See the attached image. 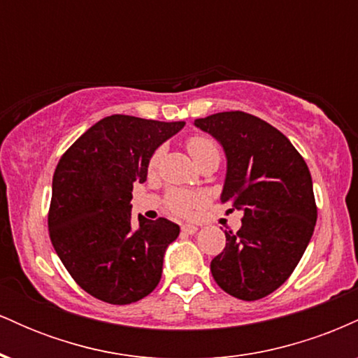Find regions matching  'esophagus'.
<instances>
[{
  "mask_svg": "<svg viewBox=\"0 0 358 358\" xmlns=\"http://www.w3.org/2000/svg\"><path fill=\"white\" fill-rule=\"evenodd\" d=\"M196 231H199V227H196V225H193V224L182 225V232L187 234V236H192V234H195Z\"/></svg>",
  "mask_w": 358,
  "mask_h": 358,
  "instance_id": "obj_1",
  "label": "esophagus"
}]
</instances>
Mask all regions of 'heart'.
Wrapping results in <instances>:
<instances>
[{"mask_svg": "<svg viewBox=\"0 0 358 358\" xmlns=\"http://www.w3.org/2000/svg\"><path fill=\"white\" fill-rule=\"evenodd\" d=\"M187 150L196 165L208 158H220V148L217 145V141H213L208 136H203V134H195V136L188 138ZM159 158H162V151H155L150 159V165H148V170L155 171L159 165ZM200 203H202V196L195 195L192 192L170 190L166 195V207L173 213H178V215H188Z\"/></svg>", "mask_w": 358, "mask_h": 358, "instance_id": "b5f03b06", "label": "heart"}]
</instances>
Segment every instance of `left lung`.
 <instances>
[{"label": "left lung", "mask_w": 358, "mask_h": 358, "mask_svg": "<svg viewBox=\"0 0 358 358\" xmlns=\"http://www.w3.org/2000/svg\"><path fill=\"white\" fill-rule=\"evenodd\" d=\"M195 126L225 151L220 200L244 212L239 231H225V249L210 262L212 276L234 298L268 296L291 276L313 236L310 170L281 131L252 114L217 113L195 119Z\"/></svg>", "instance_id": "8db88e82"}]
</instances>
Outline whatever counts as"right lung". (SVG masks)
Instances as JSON below:
<instances>
[{"instance_id": "1", "label": "right lung", "mask_w": 358, "mask_h": 358, "mask_svg": "<svg viewBox=\"0 0 358 358\" xmlns=\"http://www.w3.org/2000/svg\"><path fill=\"white\" fill-rule=\"evenodd\" d=\"M183 126L114 114L89 127L60 158L48 210L50 241L90 296L129 305L158 286L165 250L180 227L143 215L134 225L133 183L146 182L156 148Z\"/></svg>"}]
</instances>
